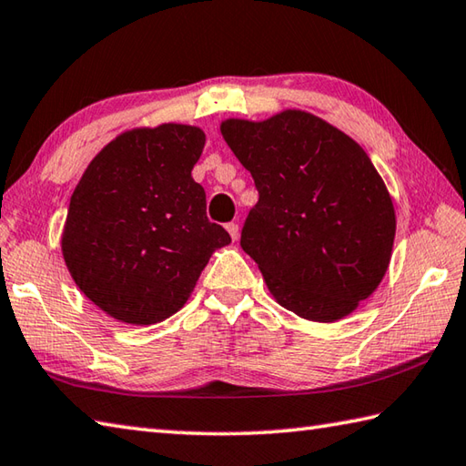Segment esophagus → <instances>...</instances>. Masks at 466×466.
Here are the masks:
<instances>
[{
	"mask_svg": "<svg viewBox=\"0 0 466 466\" xmlns=\"http://www.w3.org/2000/svg\"><path fill=\"white\" fill-rule=\"evenodd\" d=\"M226 230H228V234L232 236V240H238V236H240V228H238V224H236V222L226 224Z\"/></svg>",
	"mask_w": 466,
	"mask_h": 466,
	"instance_id": "34e87169",
	"label": "esophagus"
}]
</instances>
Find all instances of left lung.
<instances>
[{
	"instance_id": "1",
	"label": "left lung",
	"mask_w": 466,
	"mask_h": 466,
	"mask_svg": "<svg viewBox=\"0 0 466 466\" xmlns=\"http://www.w3.org/2000/svg\"><path fill=\"white\" fill-rule=\"evenodd\" d=\"M228 147L250 171L258 202L240 246L289 311L333 323L384 279L396 212L384 179L351 137L311 113L228 118Z\"/></svg>"
}]
</instances>
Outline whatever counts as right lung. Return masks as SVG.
Returning <instances> with one entry per match:
<instances>
[{
  "mask_svg": "<svg viewBox=\"0 0 466 466\" xmlns=\"http://www.w3.org/2000/svg\"><path fill=\"white\" fill-rule=\"evenodd\" d=\"M204 143L191 125L133 129L82 173L62 257L82 293L116 321L153 325L177 313L212 252L230 244L191 177Z\"/></svg>",
  "mask_w": 466,
  "mask_h": 466,
  "instance_id": "right-lung-1",
  "label": "right lung"
}]
</instances>
